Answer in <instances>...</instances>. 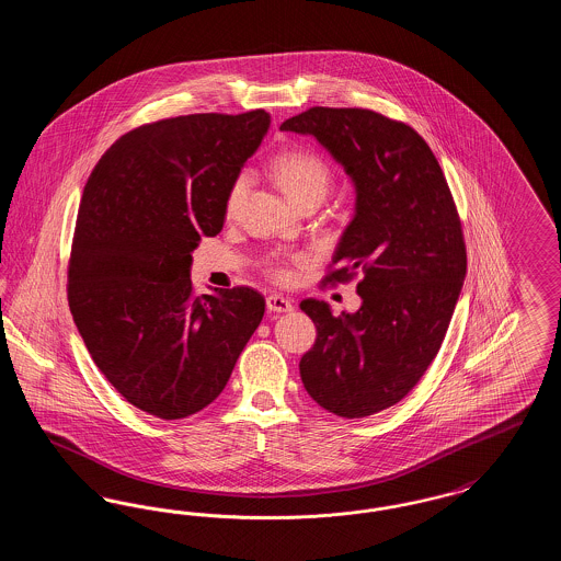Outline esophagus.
Here are the masks:
<instances>
[{
  "label": "esophagus",
  "mask_w": 561,
  "mask_h": 561,
  "mask_svg": "<svg viewBox=\"0 0 561 561\" xmlns=\"http://www.w3.org/2000/svg\"><path fill=\"white\" fill-rule=\"evenodd\" d=\"M267 309L273 313H288L294 309L293 300H288L282 294H271L267 296Z\"/></svg>",
  "instance_id": "obj_1"
}]
</instances>
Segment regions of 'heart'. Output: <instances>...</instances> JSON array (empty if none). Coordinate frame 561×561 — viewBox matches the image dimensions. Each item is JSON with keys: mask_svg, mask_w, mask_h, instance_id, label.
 <instances>
[{"mask_svg": "<svg viewBox=\"0 0 561 561\" xmlns=\"http://www.w3.org/2000/svg\"><path fill=\"white\" fill-rule=\"evenodd\" d=\"M271 170H273V176L279 183V187L284 188L288 193V197L296 204L311 195L323 197L330 187V181H332V170H330L328 161L309 149L282 151L271 163ZM248 187H250V172L241 170L233 176V181L229 183V188L225 193V213L233 214L240 208L241 199H243ZM268 271L277 279H284L288 275L286 268L282 267L279 263H273Z\"/></svg>", "mask_w": 561, "mask_h": 561, "instance_id": "obj_1", "label": "heart"}]
</instances>
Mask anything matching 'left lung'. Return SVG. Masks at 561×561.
Masks as SVG:
<instances>
[{
  "label": "left lung",
  "mask_w": 561,
  "mask_h": 561,
  "mask_svg": "<svg viewBox=\"0 0 561 561\" xmlns=\"http://www.w3.org/2000/svg\"><path fill=\"white\" fill-rule=\"evenodd\" d=\"M279 130L316 136L355 185V216L321 284L359 275L362 307L334 318L302 300L318 339L298 368L323 410L364 419L403 400L444 343L467 273L460 216L425 138L403 122L311 107Z\"/></svg>",
  "instance_id": "left-lung-1"
}]
</instances>
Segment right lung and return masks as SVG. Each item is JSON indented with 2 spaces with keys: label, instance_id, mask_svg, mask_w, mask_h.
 <instances>
[{
  "label": "right lung",
  "instance_id": "right-lung-1",
  "mask_svg": "<svg viewBox=\"0 0 561 561\" xmlns=\"http://www.w3.org/2000/svg\"><path fill=\"white\" fill-rule=\"evenodd\" d=\"M263 108L138 126L94 165L81 195L67 296L99 370L138 410L185 419L225 389L265 316L238 286L195 296L191 252L225 222V193L268 128Z\"/></svg>",
  "mask_w": 561,
  "mask_h": 561
}]
</instances>
